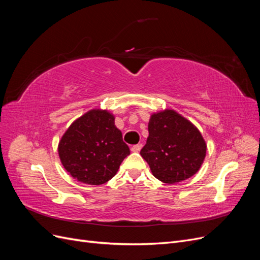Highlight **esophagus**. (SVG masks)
<instances>
[{
    "label": "esophagus",
    "instance_id": "obj_1",
    "mask_svg": "<svg viewBox=\"0 0 260 260\" xmlns=\"http://www.w3.org/2000/svg\"><path fill=\"white\" fill-rule=\"evenodd\" d=\"M141 148H142V144H136L131 147V152L139 153L141 151Z\"/></svg>",
    "mask_w": 260,
    "mask_h": 260
}]
</instances>
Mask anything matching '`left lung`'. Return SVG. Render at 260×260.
<instances>
[{"label":"left lung","instance_id":"1","mask_svg":"<svg viewBox=\"0 0 260 260\" xmlns=\"http://www.w3.org/2000/svg\"><path fill=\"white\" fill-rule=\"evenodd\" d=\"M207 145L201 132L172 109L153 114L148 138L141 149L155 178L174 184L194 176L205 159Z\"/></svg>","mask_w":260,"mask_h":260}]
</instances>
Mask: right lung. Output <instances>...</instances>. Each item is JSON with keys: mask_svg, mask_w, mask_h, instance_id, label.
Here are the masks:
<instances>
[{"mask_svg": "<svg viewBox=\"0 0 260 260\" xmlns=\"http://www.w3.org/2000/svg\"><path fill=\"white\" fill-rule=\"evenodd\" d=\"M129 154L114 115L102 109H91L76 119L58 143L59 159L68 174L92 185L111 180Z\"/></svg>", "mask_w": 260, "mask_h": 260, "instance_id": "1", "label": "right lung"}]
</instances>
